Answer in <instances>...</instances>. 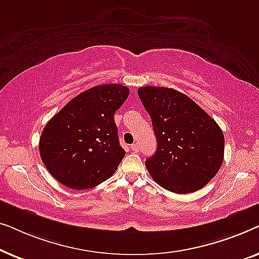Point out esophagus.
<instances>
[{"mask_svg":"<svg viewBox=\"0 0 259 259\" xmlns=\"http://www.w3.org/2000/svg\"><path fill=\"white\" fill-rule=\"evenodd\" d=\"M131 150L134 151V152H138V151H139V145H138L137 143L132 144V145H131Z\"/></svg>","mask_w":259,"mask_h":259,"instance_id":"1","label":"esophagus"}]
</instances>
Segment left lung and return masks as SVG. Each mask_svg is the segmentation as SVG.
Returning a JSON list of instances; mask_svg holds the SVG:
<instances>
[{"label": "left lung", "instance_id": "left-lung-1", "mask_svg": "<svg viewBox=\"0 0 259 259\" xmlns=\"http://www.w3.org/2000/svg\"><path fill=\"white\" fill-rule=\"evenodd\" d=\"M157 151L145 162L157 184L185 194L204 187L221 168L225 139L218 123L192 99L173 88L140 87Z\"/></svg>", "mask_w": 259, "mask_h": 259}]
</instances>
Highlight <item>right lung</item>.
Here are the masks:
<instances>
[{"mask_svg":"<svg viewBox=\"0 0 259 259\" xmlns=\"http://www.w3.org/2000/svg\"><path fill=\"white\" fill-rule=\"evenodd\" d=\"M128 94V88L118 83L92 87L47 122L38 143L40 157L59 183L86 190L114 175L126 153L114 113Z\"/></svg>","mask_w":259,"mask_h":259,"instance_id":"right-lung-1","label":"right lung"}]
</instances>
